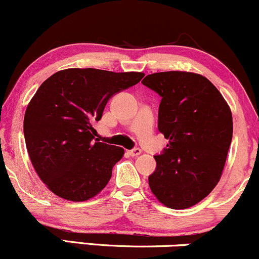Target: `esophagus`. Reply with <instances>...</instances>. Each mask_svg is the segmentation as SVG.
Here are the masks:
<instances>
[{
	"label": "esophagus",
	"mask_w": 259,
	"mask_h": 259,
	"mask_svg": "<svg viewBox=\"0 0 259 259\" xmlns=\"http://www.w3.org/2000/svg\"><path fill=\"white\" fill-rule=\"evenodd\" d=\"M127 153H129V156L132 157H138L139 154L141 153V150H140V148H134V150L127 151Z\"/></svg>",
	"instance_id": "esophagus-1"
}]
</instances>
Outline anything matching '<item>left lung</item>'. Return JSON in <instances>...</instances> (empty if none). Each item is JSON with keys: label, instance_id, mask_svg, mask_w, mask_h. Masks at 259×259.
Segmentation results:
<instances>
[{"label": "left lung", "instance_id": "1", "mask_svg": "<svg viewBox=\"0 0 259 259\" xmlns=\"http://www.w3.org/2000/svg\"><path fill=\"white\" fill-rule=\"evenodd\" d=\"M142 84L162 97L158 130L169 140L148 185L157 200L185 209L203 200L221 180L233 139V115L207 78L190 72L147 75Z\"/></svg>", "mask_w": 259, "mask_h": 259}]
</instances>
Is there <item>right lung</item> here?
I'll use <instances>...</instances> for the list:
<instances>
[{
    "mask_svg": "<svg viewBox=\"0 0 259 259\" xmlns=\"http://www.w3.org/2000/svg\"><path fill=\"white\" fill-rule=\"evenodd\" d=\"M144 75L69 68L37 89L26 107L24 138L35 171L53 194L81 202L105 189L124 150L95 139L94 123L113 95Z\"/></svg>",
    "mask_w": 259,
    "mask_h": 259,
    "instance_id": "obj_1",
    "label": "right lung"
}]
</instances>
